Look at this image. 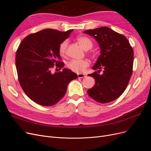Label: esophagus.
Instances as JSON below:
<instances>
[{
    "instance_id": "esophagus-1",
    "label": "esophagus",
    "mask_w": 151,
    "mask_h": 151,
    "mask_svg": "<svg viewBox=\"0 0 151 151\" xmlns=\"http://www.w3.org/2000/svg\"><path fill=\"white\" fill-rule=\"evenodd\" d=\"M77 76H78V78H84L87 76V75L85 74H78Z\"/></svg>"
}]
</instances>
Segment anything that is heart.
<instances>
[{"mask_svg":"<svg viewBox=\"0 0 151 151\" xmlns=\"http://www.w3.org/2000/svg\"><path fill=\"white\" fill-rule=\"evenodd\" d=\"M77 40L83 49L90 50L93 47L92 41L88 37L85 36H80L77 38ZM68 45V40H64L59 45L58 52L61 56H64L66 53V50ZM66 66L70 70L77 73H82L85 69L89 66V63L86 60H71L67 63Z\"/></svg>","mask_w":151,"mask_h":151,"instance_id":"heart-1","label":"heart"}]
</instances>
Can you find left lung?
Wrapping results in <instances>:
<instances>
[{
	"mask_svg": "<svg viewBox=\"0 0 151 151\" xmlns=\"http://www.w3.org/2000/svg\"><path fill=\"white\" fill-rule=\"evenodd\" d=\"M94 37L101 48L93 69L104 70L88 74L95 78V84L87 91L88 95L99 103H109L124 92L133 73V50L124 35L107 27H101L83 32Z\"/></svg>",
	"mask_w": 151,
	"mask_h": 151,
	"instance_id": "left-lung-1",
	"label": "left lung"
}]
</instances>
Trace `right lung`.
<instances>
[{"label": "right lung", "mask_w": 151, "mask_h": 151, "mask_svg": "<svg viewBox=\"0 0 151 151\" xmlns=\"http://www.w3.org/2000/svg\"><path fill=\"white\" fill-rule=\"evenodd\" d=\"M72 31L45 29L28 35L17 49L15 64L19 83L26 95L38 104L51 106L59 102L69 83L77 78V74L65 68L51 73L54 66L59 69L63 68L58 47Z\"/></svg>", "instance_id": "add662e5"}]
</instances>
